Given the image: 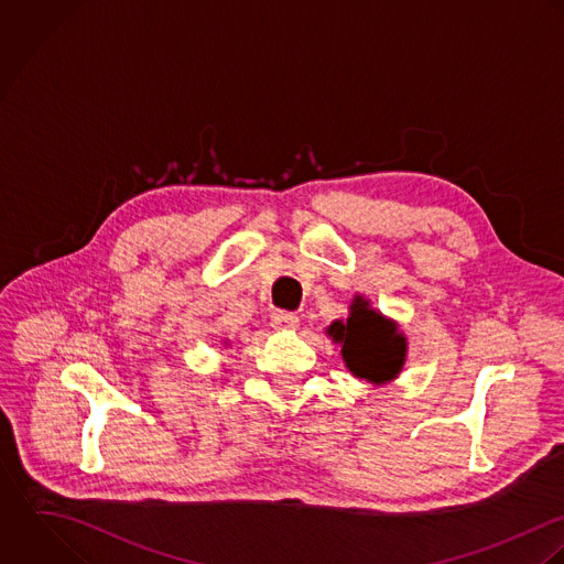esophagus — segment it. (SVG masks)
<instances>
[{
    "label": "esophagus",
    "mask_w": 564,
    "mask_h": 564,
    "mask_svg": "<svg viewBox=\"0 0 564 564\" xmlns=\"http://www.w3.org/2000/svg\"><path fill=\"white\" fill-rule=\"evenodd\" d=\"M272 327L279 332H288V329H296L299 327V316L292 312H274L272 314Z\"/></svg>",
    "instance_id": "1"
}]
</instances>
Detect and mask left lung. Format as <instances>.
Wrapping results in <instances>:
<instances>
[{"label":"left lung","mask_w":564,"mask_h":564,"mask_svg":"<svg viewBox=\"0 0 564 564\" xmlns=\"http://www.w3.org/2000/svg\"><path fill=\"white\" fill-rule=\"evenodd\" d=\"M366 305L357 299L350 318L346 323L336 321L327 334L341 344V357L355 377L383 383L399 375L405 361V338Z\"/></svg>","instance_id":"left-lung-1"}]
</instances>
